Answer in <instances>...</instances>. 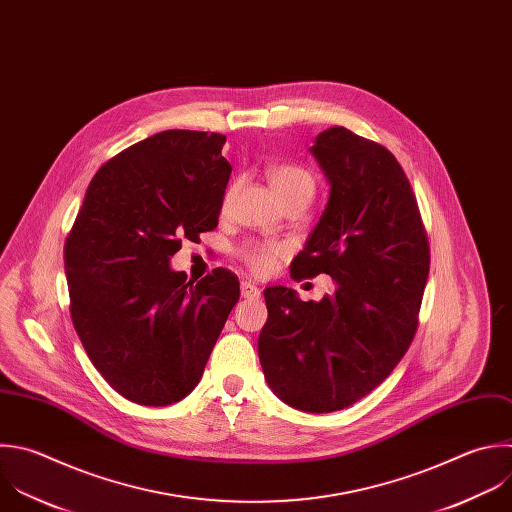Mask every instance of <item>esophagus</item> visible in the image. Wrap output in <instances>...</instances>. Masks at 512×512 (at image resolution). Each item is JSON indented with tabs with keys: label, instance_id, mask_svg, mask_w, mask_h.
I'll return each instance as SVG.
<instances>
[{
	"label": "esophagus",
	"instance_id": "34e87169",
	"mask_svg": "<svg viewBox=\"0 0 512 512\" xmlns=\"http://www.w3.org/2000/svg\"><path fill=\"white\" fill-rule=\"evenodd\" d=\"M241 297L257 299V297H261V289L255 283H251V281H243L241 283Z\"/></svg>",
	"mask_w": 512,
	"mask_h": 512
}]
</instances>
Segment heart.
Returning <instances> with one entry per match:
<instances>
[{"instance_id":"obj_1","label":"heart","mask_w":512,"mask_h":512,"mask_svg":"<svg viewBox=\"0 0 512 512\" xmlns=\"http://www.w3.org/2000/svg\"><path fill=\"white\" fill-rule=\"evenodd\" d=\"M267 179L283 205L289 201H311L315 193V181L311 173L297 164H275L267 170ZM277 255H279V247L267 245V243L251 241L239 249L241 261H245V265L253 273L271 271Z\"/></svg>"}]
</instances>
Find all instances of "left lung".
<instances>
[{"mask_svg":"<svg viewBox=\"0 0 512 512\" xmlns=\"http://www.w3.org/2000/svg\"><path fill=\"white\" fill-rule=\"evenodd\" d=\"M309 150L329 199L291 277L327 273L333 293L301 301L293 289L267 287L257 350L277 398L323 414L368 396L408 352L430 249L412 187L388 148L331 126Z\"/></svg>","mask_w":512,"mask_h":512,"instance_id":"left-lung-1","label":"left lung"}]
</instances>
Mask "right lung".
I'll return each mask as SVG.
<instances>
[{"label":"right lung","instance_id":"1","mask_svg":"<svg viewBox=\"0 0 512 512\" xmlns=\"http://www.w3.org/2000/svg\"><path fill=\"white\" fill-rule=\"evenodd\" d=\"M217 132L164 130L94 175L64 247L70 311L102 378L126 400L168 406L201 382L239 281L197 285L170 269L183 239L219 223L231 164Z\"/></svg>","mask_w":512,"mask_h":512}]
</instances>
